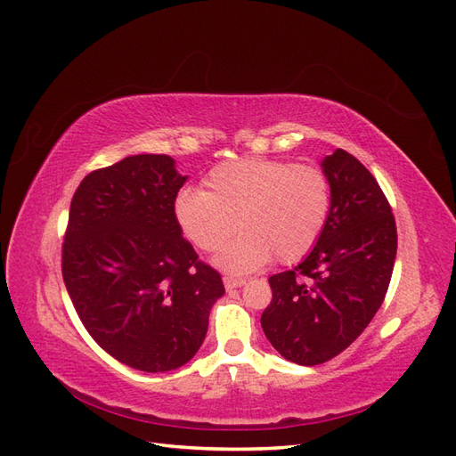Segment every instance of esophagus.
<instances>
[{"label": "esophagus", "mask_w": 456, "mask_h": 456, "mask_svg": "<svg viewBox=\"0 0 456 456\" xmlns=\"http://www.w3.org/2000/svg\"><path fill=\"white\" fill-rule=\"evenodd\" d=\"M223 281H224V287L228 289V291H232V289H238V287L245 285V280H243V278H232V275H226V278H224Z\"/></svg>", "instance_id": "esophagus-1"}]
</instances>
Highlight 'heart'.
Returning a JSON list of instances; mask_svg holds the SVG:
<instances>
[{"instance_id":"1","label":"heart","mask_w":456,"mask_h":456,"mask_svg":"<svg viewBox=\"0 0 456 456\" xmlns=\"http://www.w3.org/2000/svg\"><path fill=\"white\" fill-rule=\"evenodd\" d=\"M330 184L314 165L243 158L215 167L205 191L183 190L175 216L198 249H220L233 230H241L215 258L228 272H251L272 256L295 262L308 255L327 226Z\"/></svg>"}]
</instances>
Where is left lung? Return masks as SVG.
Returning <instances> with one entry per match:
<instances>
[{"mask_svg": "<svg viewBox=\"0 0 456 456\" xmlns=\"http://www.w3.org/2000/svg\"><path fill=\"white\" fill-rule=\"evenodd\" d=\"M322 169L333 196L327 226L295 270L268 280L273 298L260 317L272 346L308 367L363 333L388 291L397 251L395 220L375 176L340 148Z\"/></svg>", "mask_w": 456, "mask_h": 456, "instance_id": "1", "label": "left lung"}]
</instances>
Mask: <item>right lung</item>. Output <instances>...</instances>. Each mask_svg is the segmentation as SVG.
<instances>
[{"label": "right lung", "mask_w": 456, "mask_h": 456, "mask_svg": "<svg viewBox=\"0 0 456 456\" xmlns=\"http://www.w3.org/2000/svg\"><path fill=\"white\" fill-rule=\"evenodd\" d=\"M186 178L169 156H129L89 173L70 205L68 295L94 342L144 372L188 363L224 295L220 273L198 260L176 223Z\"/></svg>", "instance_id": "1"}]
</instances>
